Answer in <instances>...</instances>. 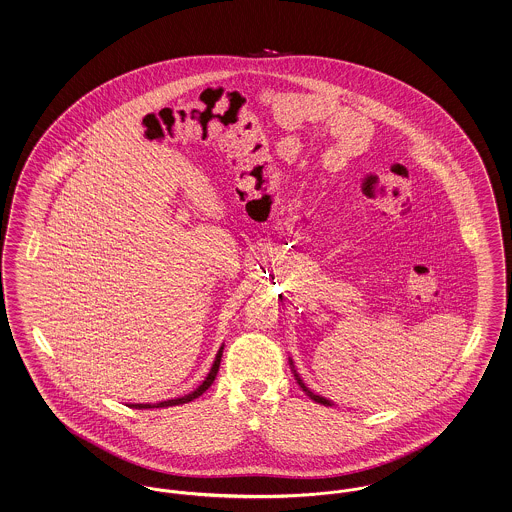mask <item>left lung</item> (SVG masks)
<instances>
[{"label":"left lung","mask_w":512,"mask_h":512,"mask_svg":"<svg viewBox=\"0 0 512 512\" xmlns=\"http://www.w3.org/2000/svg\"><path fill=\"white\" fill-rule=\"evenodd\" d=\"M295 376H296V372H295ZM296 381H298V385H300V387H302V389H304V391H306V393H308V397H310V399H312V401H316V403L323 404V406H331V403H329V401H327V399H323V397H320V395H314V393H312V391H310V389H308V387H306V385H304V383H302V379H300V377L296 376Z\"/></svg>","instance_id":"obj_1"}]
</instances>
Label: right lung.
<instances>
[{"label":"right lung","instance_id":"1","mask_svg":"<svg viewBox=\"0 0 512 512\" xmlns=\"http://www.w3.org/2000/svg\"><path fill=\"white\" fill-rule=\"evenodd\" d=\"M221 354H223V347L217 350L216 360H214V366H212V370H210V374L208 377L202 381V385L196 389V391H192L189 395H185V397H181V399H171V401H162V403L158 404H131L133 408H165V406H175V404H185L190 403V401H194L196 397H200L212 383H214V379L217 376V370H219V364H221Z\"/></svg>","mask_w":512,"mask_h":512}]
</instances>
